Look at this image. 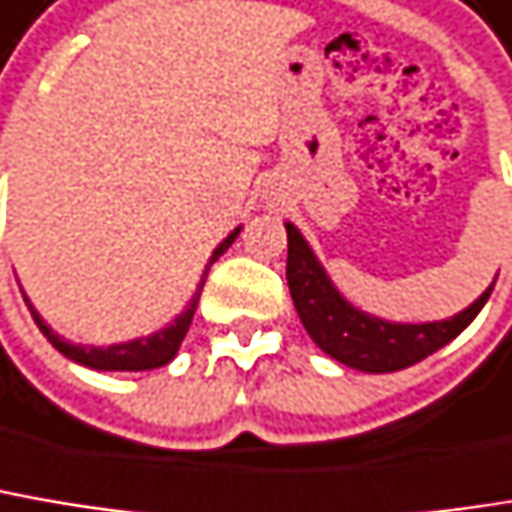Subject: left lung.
I'll return each instance as SVG.
<instances>
[{"instance_id":"obj_1","label":"left lung","mask_w":512,"mask_h":512,"mask_svg":"<svg viewBox=\"0 0 512 512\" xmlns=\"http://www.w3.org/2000/svg\"><path fill=\"white\" fill-rule=\"evenodd\" d=\"M287 228V284L310 340L343 366L384 375L407 369L448 346L487 304L495 281L466 310L440 322H390L372 316L334 287L325 266L293 222Z\"/></svg>"}]
</instances>
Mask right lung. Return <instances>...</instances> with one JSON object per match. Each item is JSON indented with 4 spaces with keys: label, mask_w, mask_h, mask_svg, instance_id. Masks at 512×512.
Wrapping results in <instances>:
<instances>
[{
    "label": "right lung",
    "mask_w": 512,
    "mask_h": 512,
    "mask_svg": "<svg viewBox=\"0 0 512 512\" xmlns=\"http://www.w3.org/2000/svg\"><path fill=\"white\" fill-rule=\"evenodd\" d=\"M237 234H240V228H234V231L213 249L208 266H205V275H202V284H199V290H196V296L190 299V304L172 319V325H166V328L149 334V337H137V340L114 343V346H81V343H70V340H64L61 334H55V331L43 322V316L31 307L28 299H25V304H28V310H31L37 328L43 331V337H46L55 349L61 351L64 357H70L72 363H81V366L99 369V372H146V369H158V366H166V363L178 354V349H181V340H184V334L190 331L196 304H199V296H202V287H205L210 263H216L219 255L228 252V246L237 240Z\"/></svg>",
    "instance_id": "add662e5"
}]
</instances>
